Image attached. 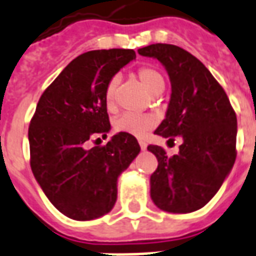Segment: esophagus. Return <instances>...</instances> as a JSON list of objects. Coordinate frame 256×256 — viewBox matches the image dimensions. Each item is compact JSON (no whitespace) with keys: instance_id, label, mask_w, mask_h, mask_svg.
Masks as SVG:
<instances>
[{"instance_id":"1","label":"esophagus","mask_w":256,"mask_h":256,"mask_svg":"<svg viewBox=\"0 0 256 256\" xmlns=\"http://www.w3.org/2000/svg\"><path fill=\"white\" fill-rule=\"evenodd\" d=\"M139 144H140V148L143 150H147V143H146V142H143V140H140L139 142Z\"/></svg>"}]
</instances>
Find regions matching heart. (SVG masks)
Segmentation results:
<instances>
[{"instance_id":"1","label":"heart","mask_w":256,"mask_h":256,"mask_svg":"<svg viewBox=\"0 0 256 256\" xmlns=\"http://www.w3.org/2000/svg\"><path fill=\"white\" fill-rule=\"evenodd\" d=\"M138 78L142 82L144 88L147 89L148 93L152 96H158L164 90V78L160 74V71H158L154 67H143L138 71ZM120 78L113 76L109 80V84L105 90V104L108 109L114 108V101H116V88L118 84ZM155 118L150 114H135V113H122L114 120V128L118 132H124L128 135L138 136L142 138L150 130H152L155 126Z\"/></svg>"}]
</instances>
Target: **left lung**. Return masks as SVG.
<instances>
[{"instance_id":"1","label":"left lung","mask_w":256,"mask_h":256,"mask_svg":"<svg viewBox=\"0 0 256 256\" xmlns=\"http://www.w3.org/2000/svg\"><path fill=\"white\" fill-rule=\"evenodd\" d=\"M138 52L162 63L172 84L166 116L155 134L182 138L180 152L172 158L159 146L147 147L158 159L150 178L151 198L164 212H194L213 198L234 167L236 114L210 71L184 48L158 43Z\"/></svg>"}]
</instances>
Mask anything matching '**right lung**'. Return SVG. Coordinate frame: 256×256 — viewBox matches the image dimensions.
Segmentation results:
<instances>
[{"label":"right lung","mask_w":256,"mask_h":256,"mask_svg":"<svg viewBox=\"0 0 256 256\" xmlns=\"http://www.w3.org/2000/svg\"><path fill=\"white\" fill-rule=\"evenodd\" d=\"M136 59L134 50H96L67 64L42 94L30 120V168L54 206L72 220H94L113 209L117 180L140 152L135 136L118 132L106 146L84 143L110 130L109 80Z\"/></svg>","instance_id":"right-lung-1"}]
</instances>
